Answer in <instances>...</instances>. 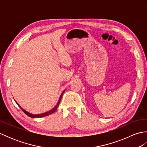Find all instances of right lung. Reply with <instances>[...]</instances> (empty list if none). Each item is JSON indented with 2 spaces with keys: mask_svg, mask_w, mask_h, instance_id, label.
<instances>
[{
  "mask_svg": "<svg viewBox=\"0 0 147 147\" xmlns=\"http://www.w3.org/2000/svg\"><path fill=\"white\" fill-rule=\"evenodd\" d=\"M64 92H65V90H64L63 92H62V94L61 95L60 97H59V100H58V102H57V105H56L55 106V107H54V108H53L52 109H51V111H47V112H44V113H42V114H32V113H30L29 112H28V111H25L23 108H22V107H21V106L18 104L17 102H16V101H15V102H16V104H18V105L19 106V107H20L21 109V110L24 112V113H25L27 115H28L29 117H32V118H40V117H42L47 116V115H50V114H52L54 113V112H55V111H56V110H57V107H58V106H59V104H60V102H61V97H62V95H63V93H64Z\"/></svg>",
  "mask_w": 147,
  "mask_h": 147,
  "instance_id": "1",
  "label": "right lung"
}]
</instances>
